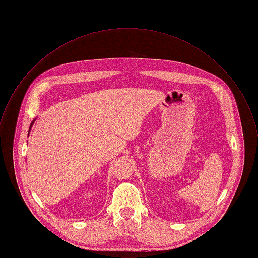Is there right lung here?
<instances>
[{
    "mask_svg": "<svg viewBox=\"0 0 258 258\" xmlns=\"http://www.w3.org/2000/svg\"><path fill=\"white\" fill-rule=\"evenodd\" d=\"M35 120H36V119H34V120L32 121V123H31V125H30V128H29V132H28V136H29V134H30V131H31V128H32V126L34 125V122H35Z\"/></svg>",
    "mask_w": 258,
    "mask_h": 258,
    "instance_id": "right-lung-1",
    "label": "right lung"
}]
</instances>
